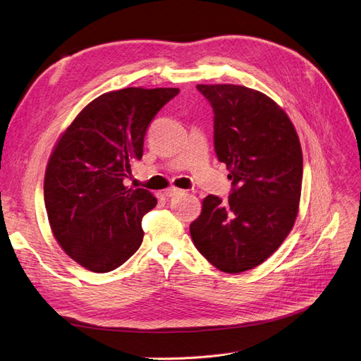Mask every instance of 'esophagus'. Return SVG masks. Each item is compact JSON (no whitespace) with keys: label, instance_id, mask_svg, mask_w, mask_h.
<instances>
[{"label":"esophagus","instance_id":"1","mask_svg":"<svg viewBox=\"0 0 361 361\" xmlns=\"http://www.w3.org/2000/svg\"><path fill=\"white\" fill-rule=\"evenodd\" d=\"M183 192H185L183 190L171 187V188H167L166 191H164V195H166V197H169V199H173V197H178V195H182Z\"/></svg>","mask_w":361,"mask_h":361}]
</instances>
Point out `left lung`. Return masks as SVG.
I'll use <instances>...</instances> for the list:
<instances>
[{
    "mask_svg": "<svg viewBox=\"0 0 361 361\" xmlns=\"http://www.w3.org/2000/svg\"><path fill=\"white\" fill-rule=\"evenodd\" d=\"M214 110V147L232 191L209 194L190 226L192 243L223 272L239 274L265 262L285 241L298 214L302 152L288 114L257 90L199 84Z\"/></svg>",
    "mask_w": 361,
    "mask_h": 361,
    "instance_id": "obj_1",
    "label": "left lung"
}]
</instances>
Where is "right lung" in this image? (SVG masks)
<instances>
[{"label":"right lung","instance_id":"obj_1","mask_svg":"<svg viewBox=\"0 0 361 361\" xmlns=\"http://www.w3.org/2000/svg\"><path fill=\"white\" fill-rule=\"evenodd\" d=\"M179 89L104 93L64 130L48 161L43 195L57 243L93 272L123 265L143 243L141 220L157 206L125 178L143 157L149 123Z\"/></svg>","mask_w":361,"mask_h":361}]
</instances>
